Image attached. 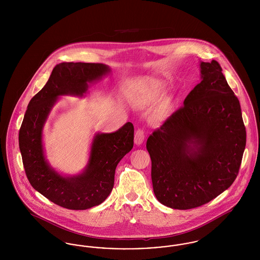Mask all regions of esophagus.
Returning <instances> with one entry per match:
<instances>
[{"instance_id":"1","label":"esophagus","mask_w":260,"mask_h":260,"mask_svg":"<svg viewBox=\"0 0 260 260\" xmlns=\"http://www.w3.org/2000/svg\"><path fill=\"white\" fill-rule=\"evenodd\" d=\"M144 132L142 129H137L136 135H135V143L136 145H140L144 141Z\"/></svg>"}]
</instances>
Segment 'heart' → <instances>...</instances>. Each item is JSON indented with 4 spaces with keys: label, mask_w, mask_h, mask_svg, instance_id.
<instances>
[{
    "label": "heart",
    "mask_w": 260,
    "mask_h": 260,
    "mask_svg": "<svg viewBox=\"0 0 260 260\" xmlns=\"http://www.w3.org/2000/svg\"><path fill=\"white\" fill-rule=\"evenodd\" d=\"M153 95H157V92H154V93H153Z\"/></svg>",
    "instance_id": "b5f03b06"
}]
</instances>
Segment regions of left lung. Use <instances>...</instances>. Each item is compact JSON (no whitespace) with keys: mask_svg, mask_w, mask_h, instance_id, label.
<instances>
[{"mask_svg":"<svg viewBox=\"0 0 260 260\" xmlns=\"http://www.w3.org/2000/svg\"><path fill=\"white\" fill-rule=\"evenodd\" d=\"M200 71L184 105L146 143L155 196L175 210L205 205L232 185L246 147L240 102L219 63L201 61Z\"/></svg>","mask_w":260,"mask_h":260,"instance_id":"left-lung-1","label":"left lung"}]
</instances>
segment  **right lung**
<instances>
[{
  "label": "right lung",
  "instance_id": "right-lung-1",
  "mask_svg": "<svg viewBox=\"0 0 260 260\" xmlns=\"http://www.w3.org/2000/svg\"><path fill=\"white\" fill-rule=\"evenodd\" d=\"M110 72L101 63H59L25 112L18 140L27 178L39 193L62 208L87 210L103 203L113 189L117 165L134 147V124L127 122L115 133L94 135L87 166L79 174L62 175L45 156L43 129L56 101L62 95L85 96L90 84Z\"/></svg>",
  "mask_w": 260,
  "mask_h": 260
}]
</instances>
